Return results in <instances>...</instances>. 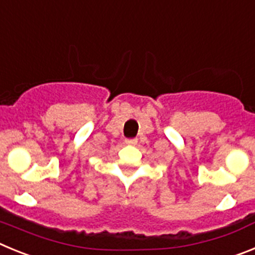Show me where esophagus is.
I'll return each instance as SVG.
<instances>
[{"label": "esophagus", "instance_id": "esophagus-1", "mask_svg": "<svg viewBox=\"0 0 255 255\" xmlns=\"http://www.w3.org/2000/svg\"><path fill=\"white\" fill-rule=\"evenodd\" d=\"M126 144H128V146H134V144H137V139L136 138L126 139Z\"/></svg>", "mask_w": 255, "mask_h": 255}]
</instances>
